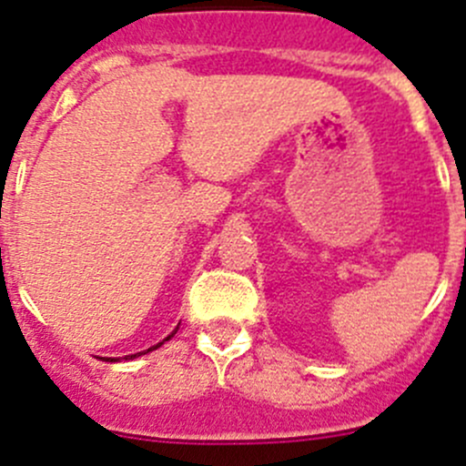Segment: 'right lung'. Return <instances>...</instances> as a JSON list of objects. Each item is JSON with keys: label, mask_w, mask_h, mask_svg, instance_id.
I'll return each mask as SVG.
<instances>
[{"label": "right lung", "mask_w": 466, "mask_h": 466, "mask_svg": "<svg viewBox=\"0 0 466 466\" xmlns=\"http://www.w3.org/2000/svg\"><path fill=\"white\" fill-rule=\"evenodd\" d=\"M177 328H179V325H177ZM177 328H175V329H173V332H170V334H168V337H166V339H164V341H168V339H170V337H173V334H175V332H177ZM164 341H159V343H157V346L147 348V350H141V353H134V355H125V358H108V360H111V362H120V360H137V358H141V355H146V353H150V350H157V348H159V346H164Z\"/></svg>", "instance_id": "add662e5"}]
</instances>
